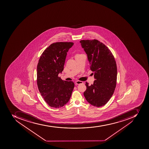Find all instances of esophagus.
<instances>
[{"label": "esophagus", "mask_w": 149, "mask_h": 149, "mask_svg": "<svg viewBox=\"0 0 149 149\" xmlns=\"http://www.w3.org/2000/svg\"><path fill=\"white\" fill-rule=\"evenodd\" d=\"M82 83H83V82L81 81H75L76 85L80 84H82Z\"/></svg>", "instance_id": "34e87169"}]
</instances>
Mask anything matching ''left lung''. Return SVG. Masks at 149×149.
<instances>
[{
  "mask_svg": "<svg viewBox=\"0 0 149 149\" xmlns=\"http://www.w3.org/2000/svg\"><path fill=\"white\" fill-rule=\"evenodd\" d=\"M81 46L87 54L90 70L95 80L84 92L90 104L100 107L105 105L114 93L117 80V67L115 58L110 50L97 40H81Z\"/></svg>",
  "mask_w": 149,
  "mask_h": 149,
  "instance_id": "8db88e82",
  "label": "left lung"
}]
</instances>
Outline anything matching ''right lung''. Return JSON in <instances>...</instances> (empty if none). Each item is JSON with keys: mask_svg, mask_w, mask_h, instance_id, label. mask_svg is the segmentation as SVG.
I'll list each match as a JSON object with an SVG mask.
<instances>
[{"mask_svg": "<svg viewBox=\"0 0 149 149\" xmlns=\"http://www.w3.org/2000/svg\"><path fill=\"white\" fill-rule=\"evenodd\" d=\"M73 42H56L43 52L37 65V82L39 91L47 104L54 108L63 107L69 101L74 84L63 81L59 73L63 70L67 52Z\"/></svg>", "mask_w": 149, "mask_h": 149, "instance_id": "obj_1", "label": "right lung"}]
</instances>
